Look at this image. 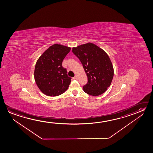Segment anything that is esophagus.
Returning a JSON list of instances; mask_svg holds the SVG:
<instances>
[{
	"instance_id": "esophagus-1",
	"label": "esophagus",
	"mask_w": 153,
	"mask_h": 153,
	"mask_svg": "<svg viewBox=\"0 0 153 153\" xmlns=\"http://www.w3.org/2000/svg\"><path fill=\"white\" fill-rule=\"evenodd\" d=\"M73 79H74V80H76V79H78V76H77V75H75V76L73 78Z\"/></svg>"
}]
</instances>
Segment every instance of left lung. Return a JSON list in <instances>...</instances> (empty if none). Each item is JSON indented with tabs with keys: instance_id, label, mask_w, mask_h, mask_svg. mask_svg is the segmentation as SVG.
I'll use <instances>...</instances> for the list:
<instances>
[{
	"instance_id": "obj_1",
	"label": "left lung",
	"mask_w": 153,
	"mask_h": 153,
	"mask_svg": "<svg viewBox=\"0 0 153 153\" xmlns=\"http://www.w3.org/2000/svg\"><path fill=\"white\" fill-rule=\"evenodd\" d=\"M72 52L80 59L87 75L88 82L83 87V91L94 96L102 94L110 86L114 75L109 56L90 42L73 47Z\"/></svg>"
}]
</instances>
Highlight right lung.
I'll return each mask as SVG.
<instances>
[{"instance_id": "1", "label": "right lung", "mask_w": 153, "mask_h": 153, "mask_svg": "<svg viewBox=\"0 0 153 153\" xmlns=\"http://www.w3.org/2000/svg\"><path fill=\"white\" fill-rule=\"evenodd\" d=\"M70 51L69 47L54 44L38 59L34 69V79L44 94L54 97L62 94L68 89L71 78L62 66V62Z\"/></svg>"}]
</instances>
